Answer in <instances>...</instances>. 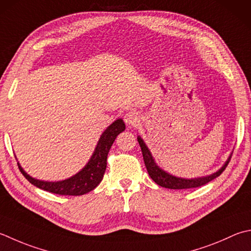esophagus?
Wrapping results in <instances>:
<instances>
[{
  "instance_id": "34e87169",
  "label": "esophagus",
  "mask_w": 251,
  "mask_h": 251,
  "mask_svg": "<svg viewBox=\"0 0 251 251\" xmlns=\"http://www.w3.org/2000/svg\"><path fill=\"white\" fill-rule=\"evenodd\" d=\"M139 116H138V113H136L134 111H129L127 112L126 114L124 115V122L126 123L127 125H132V126H136L137 124L139 123Z\"/></svg>"
}]
</instances>
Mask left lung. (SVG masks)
I'll use <instances>...</instances> for the list:
<instances>
[{"mask_svg": "<svg viewBox=\"0 0 251 251\" xmlns=\"http://www.w3.org/2000/svg\"><path fill=\"white\" fill-rule=\"evenodd\" d=\"M137 139H138V142L140 145L142 156H144V161H145V165L150 175V177L153 179L159 186H161V187L169 188V189H188V188L200 187V186L207 184L209 181L220 176L221 173L225 170V168H226L230 160V154H229L228 159L222 165V168L219 169L217 172H214V173L210 175L202 176V177H196V178L177 177V176L172 175L168 173V172H165L164 170H162L160 166L155 163L153 156H152L151 152L148 147H147L144 139H142L140 136L137 137Z\"/></svg>", "mask_w": 251, "mask_h": 251, "instance_id": "left-lung-1", "label": "left lung"}]
</instances>
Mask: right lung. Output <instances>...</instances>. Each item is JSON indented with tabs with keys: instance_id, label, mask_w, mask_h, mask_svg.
<instances>
[{
	"instance_id": "1",
	"label": "right lung",
	"mask_w": 251,
	"mask_h": 251,
	"mask_svg": "<svg viewBox=\"0 0 251 251\" xmlns=\"http://www.w3.org/2000/svg\"><path fill=\"white\" fill-rule=\"evenodd\" d=\"M125 130L124 121L122 119H117L107 128L102 132L99 141L91 158L88 161V163L83 168L71 176L70 178L57 180V181H48L41 180L32 177L26 172L17 162L19 170L23 175L26 177L32 185L36 187L47 190L49 193L64 195V196H80L85 195L89 191L95 189L98 185L101 183L106 170V159L107 153L111 149V147L114 142L115 138L122 131ZM16 158V156H15Z\"/></svg>"
}]
</instances>
